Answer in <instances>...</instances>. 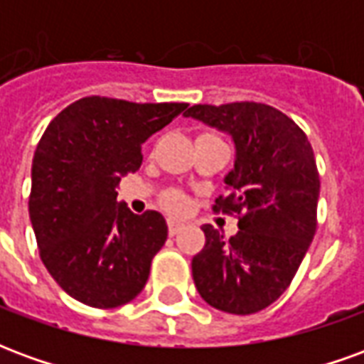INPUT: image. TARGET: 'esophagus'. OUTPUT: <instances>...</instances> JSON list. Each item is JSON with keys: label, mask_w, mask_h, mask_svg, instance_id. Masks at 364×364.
<instances>
[{"label": "esophagus", "mask_w": 364, "mask_h": 364, "mask_svg": "<svg viewBox=\"0 0 364 364\" xmlns=\"http://www.w3.org/2000/svg\"><path fill=\"white\" fill-rule=\"evenodd\" d=\"M183 228V222L177 220H169L167 222V230H169V236H175V234H179Z\"/></svg>", "instance_id": "esophagus-1"}]
</instances>
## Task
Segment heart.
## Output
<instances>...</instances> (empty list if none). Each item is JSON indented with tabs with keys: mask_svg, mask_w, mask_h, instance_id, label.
Instances as JSON below:
<instances>
[{
	"mask_svg": "<svg viewBox=\"0 0 364 364\" xmlns=\"http://www.w3.org/2000/svg\"><path fill=\"white\" fill-rule=\"evenodd\" d=\"M164 206L169 213L179 214L187 208V197L183 195L181 191H169L164 195Z\"/></svg>",
	"mask_w": 364,
	"mask_h": 364,
	"instance_id": "1",
	"label": "heart"
}]
</instances>
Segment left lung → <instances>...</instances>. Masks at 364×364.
Returning a JSON list of instances; mask_svg holds the SVG:
<instances>
[{"label": "left lung", "mask_w": 364, "mask_h": 364, "mask_svg": "<svg viewBox=\"0 0 364 364\" xmlns=\"http://www.w3.org/2000/svg\"><path fill=\"white\" fill-rule=\"evenodd\" d=\"M185 117L228 132L236 146L226 175L230 195L216 213L236 214L230 240L203 226L205 247L193 257V281L206 304L237 316L273 304L289 289L316 234L320 175L302 128L274 107L253 101L193 105Z\"/></svg>", "instance_id": "left-lung-1"}]
</instances>
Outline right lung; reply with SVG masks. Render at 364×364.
I'll return each mask as SVG.
<instances>
[{
	"mask_svg": "<svg viewBox=\"0 0 364 364\" xmlns=\"http://www.w3.org/2000/svg\"><path fill=\"white\" fill-rule=\"evenodd\" d=\"M187 107L83 97L44 130L28 216L44 267L75 300L117 308L142 292L167 224L156 210L130 213L117 187L138 171L142 144Z\"/></svg>",
	"mask_w": 364,
	"mask_h": 364,
	"instance_id": "obj_1",
	"label": "right lung"
}]
</instances>
